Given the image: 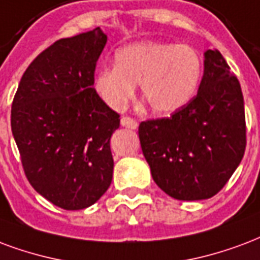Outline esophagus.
Instances as JSON below:
<instances>
[{
  "instance_id": "esophagus-1",
  "label": "esophagus",
  "mask_w": 260,
  "mask_h": 260,
  "mask_svg": "<svg viewBox=\"0 0 260 260\" xmlns=\"http://www.w3.org/2000/svg\"><path fill=\"white\" fill-rule=\"evenodd\" d=\"M121 125H122L124 128H128V129H136L139 124H138L134 118H129V117H122V118H121Z\"/></svg>"
}]
</instances>
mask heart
Segmentation results:
<instances>
[{
  "mask_svg": "<svg viewBox=\"0 0 260 260\" xmlns=\"http://www.w3.org/2000/svg\"><path fill=\"white\" fill-rule=\"evenodd\" d=\"M201 77L203 59L193 47L145 40L118 48L114 66L95 73L93 89L107 107L121 111L138 84L151 110L168 115L189 105Z\"/></svg>",
  "mask_w": 260,
  "mask_h": 260,
  "instance_id": "heart-1",
  "label": "heart"
}]
</instances>
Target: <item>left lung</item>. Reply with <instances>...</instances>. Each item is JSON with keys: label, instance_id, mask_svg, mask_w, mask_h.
Here are the masks:
<instances>
[{"label": "left lung", "instance_id": "obj_1", "mask_svg": "<svg viewBox=\"0 0 260 260\" xmlns=\"http://www.w3.org/2000/svg\"><path fill=\"white\" fill-rule=\"evenodd\" d=\"M139 139L154 182L172 199H211L228 183L245 151V113L218 49L204 53L197 96L169 118L140 122Z\"/></svg>", "mask_w": 260, "mask_h": 260}]
</instances>
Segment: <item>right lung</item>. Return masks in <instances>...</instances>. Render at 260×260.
Wrapping results in <instances>:
<instances>
[{
    "label": "right lung",
    "instance_id": "add662e5",
    "mask_svg": "<svg viewBox=\"0 0 260 260\" xmlns=\"http://www.w3.org/2000/svg\"><path fill=\"white\" fill-rule=\"evenodd\" d=\"M106 42L101 27L56 41L24 71L12 103V135L28 182L67 211L91 207L113 179L110 138L120 115L93 89Z\"/></svg>",
    "mask_w": 260,
    "mask_h": 260
}]
</instances>
